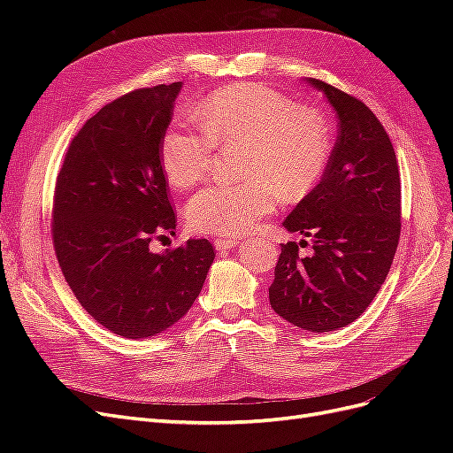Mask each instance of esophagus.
<instances>
[{
	"label": "esophagus",
	"instance_id": "34e87169",
	"mask_svg": "<svg viewBox=\"0 0 453 453\" xmlns=\"http://www.w3.org/2000/svg\"><path fill=\"white\" fill-rule=\"evenodd\" d=\"M213 243H215L217 251H226V250H234L238 245V240L236 238H215Z\"/></svg>",
	"mask_w": 453,
	"mask_h": 453
}]
</instances>
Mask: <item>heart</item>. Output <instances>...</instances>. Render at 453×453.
Masks as SVG:
<instances>
[{"label":"heart","instance_id":"1","mask_svg":"<svg viewBox=\"0 0 453 453\" xmlns=\"http://www.w3.org/2000/svg\"><path fill=\"white\" fill-rule=\"evenodd\" d=\"M200 130L175 125L160 142L168 183L185 190L208 175L215 147L243 145L238 183L205 187L187 202V221L202 234L240 236L278 203L306 196L331 158V134L319 111L263 85H232L195 107Z\"/></svg>","mask_w":453,"mask_h":453}]
</instances>
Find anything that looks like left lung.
<instances>
[{"mask_svg": "<svg viewBox=\"0 0 453 453\" xmlns=\"http://www.w3.org/2000/svg\"><path fill=\"white\" fill-rule=\"evenodd\" d=\"M306 81L334 107L338 140L319 185L283 221L311 238L313 251L298 257L296 242L281 243L268 295L283 319L328 333L357 319L388 278L401 238V173L370 107L325 81Z\"/></svg>", "mask_w": 453, "mask_h": 453, "instance_id": "1", "label": "left lung"}]
</instances>
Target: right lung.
<instances>
[{
	"label": "right lung",
	"mask_w": 453,
	"mask_h": 453,
	"mask_svg": "<svg viewBox=\"0 0 453 453\" xmlns=\"http://www.w3.org/2000/svg\"><path fill=\"white\" fill-rule=\"evenodd\" d=\"M181 83L132 90L104 105L70 143L57 177L50 234L79 304L125 338L166 331L193 306L213 263V245L175 234L160 142Z\"/></svg>",
	"instance_id": "1"
}]
</instances>
